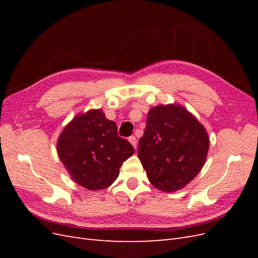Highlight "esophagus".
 Masks as SVG:
<instances>
[{"label": "esophagus", "mask_w": 258, "mask_h": 258, "mask_svg": "<svg viewBox=\"0 0 258 258\" xmlns=\"http://www.w3.org/2000/svg\"><path fill=\"white\" fill-rule=\"evenodd\" d=\"M129 142L132 144V146H134L136 150H137V144H138V141H137V138L136 137H130L129 138Z\"/></svg>", "instance_id": "1"}]
</instances>
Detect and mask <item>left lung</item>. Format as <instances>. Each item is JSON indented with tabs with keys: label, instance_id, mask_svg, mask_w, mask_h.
Returning a JSON list of instances; mask_svg holds the SVG:
<instances>
[{
	"label": "left lung",
	"instance_id": "8db88e82",
	"mask_svg": "<svg viewBox=\"0 0 258 258\" xmlns=\"http://www.w3.org/2000/svg\"><path fill=\"white\" fill-rule=\"evenodd\" d=\"M209 146L206 128L189 111L176 103L160 104L148 111L138 157L155 188L173 192L197 176Z\"/></svg>",
	"mask_w": 258,
	"mask_h": 258
}]
</instances>
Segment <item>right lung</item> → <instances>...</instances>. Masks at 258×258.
Masks as SVG:
<instances>
[{
  "label": "right lung",
  "mask_w": 258,
  "mask_h": 258,
  "mask_svg": "<svg viewBox=\"0 0 258 258\" xmlns=\"http://www.w3.org/2000/svg\"><path fill=\"white\" fill-rule=\"evenodd\" d=\"M57 153L73 181L89 190L110 187L135 148L101 108L77 114L62 130Z\"/></svg>",
  "instance_id": "1"
}]
</instances>
